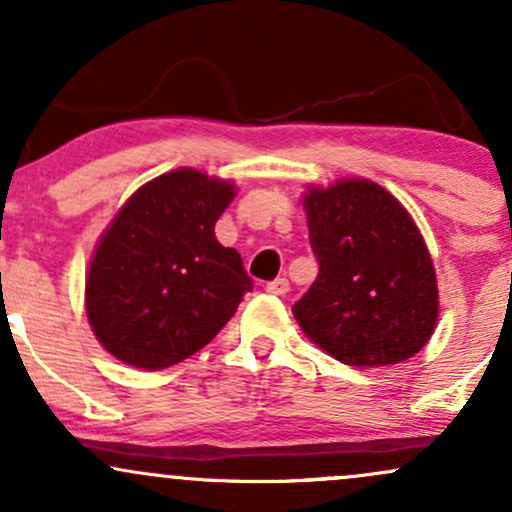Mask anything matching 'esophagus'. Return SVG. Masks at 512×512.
I'll return each mask as SVG.
<instances>
[{
  "mask_svg": "<svg viewBox=\"0 0 512 512\" xmlns=\"http://www.w3.org/2000/svg\"><path fill=\"white\" fill-rule=\"evenodd\" d=\"M267 291L274 293V296H286V293H289V279H284V276H281V279L269 281Z\"/></svg>",
  "mask_w": 512,
  "mask_h": 512,
  "instance_id": "obj_1",
  "label": "esophagus"
}]
</instances>
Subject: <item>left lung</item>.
<instances>
[{
  "label": "left lung",
  "instance_id": "obj_1",
  "mask_svg": "<svg viewBox=\"0 0 512 512\" xmlns=\"http://www.w3.org/2000/svg\"><path fill=\"white\" fill-rule=\"evenodd\" d=\"M317 279L293 303L298 325L346 366H390L424 349L438 286L407 209L368 180L305 195Z\"/></svg>",
  "mask_w": 512,
  "mask_h": 512
}]
</instances>
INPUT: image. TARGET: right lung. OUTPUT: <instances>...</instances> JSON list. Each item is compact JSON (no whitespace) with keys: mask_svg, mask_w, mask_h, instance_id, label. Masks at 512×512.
I'll list each match as a JSON object with an SVG mask.
<instances>
[{"mask_svg":"<svg viewBox=\"0 0 512 512\" xmlns=\"http://www.w3.org/2000/svg\"><path fill=\"white\" fill-rule=\"evenodd\" d=\"M236 190L180 168L146 182L122 207L93 255L86 315L98 342L142 370L204 349L252 291L238 250L214 223Z\"/></svg>","mask_w":512,"mask_h":512,"instance_id":"obj_1","label":"right lung"}]
</instances>
